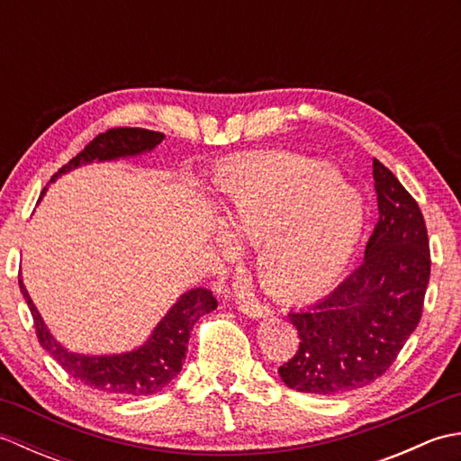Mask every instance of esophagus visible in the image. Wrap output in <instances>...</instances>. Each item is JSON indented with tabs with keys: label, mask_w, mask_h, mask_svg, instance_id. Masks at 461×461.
Returning <instances> with one entry per match:
<instances>
[{
	"label": "esophagus",
	"mask_w": 461,
	"mask_h": 461,
	"mask_svg": "<svg viewBox=\"0 0 461 461\" xmlns=\"http://www.w3.org/2000/svg\"><path fill=\"white\" fill-rule=\"evenodd\" d=\"M240 311L246 312L248 317H253V319H263V317L271 315V309L267 305H263V303H258V301H241Z\"/></svg>",
	"instance_id": "34e87169"
}]
</instances>
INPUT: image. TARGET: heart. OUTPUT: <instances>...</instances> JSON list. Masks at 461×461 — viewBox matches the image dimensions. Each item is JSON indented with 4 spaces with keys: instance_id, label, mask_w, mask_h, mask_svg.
I'll return each instance as SVG.
<instances>
[{
    "instance_id": "b5f03b06",
    "label": "heart",
    "mask_w": 461,
    "mask_h": 461,
    "mask_svg": "<svg viewBox=\"0 0 461 461\" xmlns=\"http://www.w3.org/2000/svg\"><path fill=\"white\" fill-rule=\"evenodd\" d=\"M223 223L256 241V271L273 297L305 301L345 271L365 228V202L325 162L258 154L225 164L215 180ZM223 253L230 236L218 238Z\"/></svg>"
}]
</instances>
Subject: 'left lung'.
Here are the masks:
<instances>
[{
  "label": "left lung",
  "mask_w": 461,
  "mask_h": 461,
  "mask_svg": "<svg viewBox=\"0 0 461 461\" xmlns=\"http://www.w3.org/2000/svg\"><path fill=\"white\" fill-rule=\"evenodd\" d=\"M378 221L365 259L340 285L289 312L299 348L279 376L297 393L332 396L380 378L416 330L429 281V243L416 200L384 164L372 162Z\"/></svg>",
  "instance_id": "8db88e82"
}]
</instances>
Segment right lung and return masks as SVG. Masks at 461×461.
I'll return each instance as SVG.
<instances>
[{"label": "right lung", "mask_w": 461, "mask_h": 461, "mask_svg": "<svg viewBox=\"0 0 461 461\" xmlns=\"http://www.w3.org/2000/svg\"><path fill=\"white\" fill-rule=\"evenodd\" d=\"M162 140V132L144 129H111L96 136L91 144H86L81 154H77L71 162L65 164L53 176L51 182L83 164L106 162L150 152ZM19 289H22L27 307L32 311L39 345L65 368L67 375L83 382L85 386L114 396H146L158 393L166 384H170V380L182 370V362L185 358V352H188V339L195 321L218 307V301L212 295V291L203 287L185 291L162 317L158 325L154 327L152 335L144 345L129 352H121V355L96 357L71 352L61 342H57L45 327L32 297H29L22 277H19Z\"/></svg>", "instance_id": "obj_1"}]
</instances>
